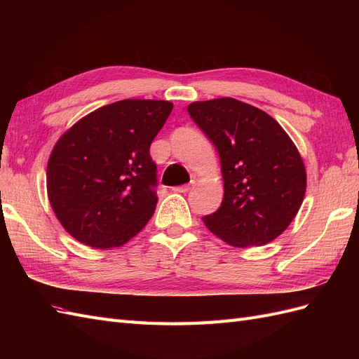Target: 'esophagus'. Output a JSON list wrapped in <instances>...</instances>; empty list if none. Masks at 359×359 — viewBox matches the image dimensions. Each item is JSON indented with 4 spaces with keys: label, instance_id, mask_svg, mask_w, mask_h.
I'll list each match as a JSON object with an SVG mask.
<instances>
[{
    "label": "esophagus",
    "instance_id": "34e87169",
    "mask_svg": "<svg viewBox=\"0 0 359 359\" xmlns=\"http://www.w3.org/2000/svg\"><path fill=\"white\" fill-rule=\"evenodd\" d=\"M191 187H193V182H191V184H186V186L173 187V191H177V193H187V191L191 190Z\"/></svg>",
    "mask_w": 359,
    "mask_h": 359
}]
</instances>
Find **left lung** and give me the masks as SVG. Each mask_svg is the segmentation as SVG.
Segmentation results:
<instances>
[{
    "mask_svg": "<svg viewBox=\"0 0 359 359\" xmlns=\"http://www.w3.org/2000/svg\"><path fill=\"white\" fill-rule=\"evenodd\" d=\"M187 111L219 151L224 181L223 202L203 217L205 226L233 247L276 240L306 194L295 144L273 116L231 97L194 102Z\"/></svg>",
    "mask_w": 359,
    "mask_h": 359,
    "instance_id": "left-lung-1",
    "label": "left lung"
}]
</instances>
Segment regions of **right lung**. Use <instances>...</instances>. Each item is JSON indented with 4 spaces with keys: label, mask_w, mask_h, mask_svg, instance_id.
Wrapping results in <instances>:
<instances>
[{
    "label": "right lung",
    "mask_w": 359,
    "mask_h": 359,
    "mask_svg": "<svg viewBox=\"0 0 359 359\" xmlns=\"http://www.w3.org/2000/svg\"><path fill=\"white\" fill-rule=\"evenodd\" d=\"M172 107L165 100H119L60 137L48 161V196L74 240L112 248L144 229L157 205L149 147Z\"/></svg>",
    "instance_id": "right-lung-1"
}]
</instances>
